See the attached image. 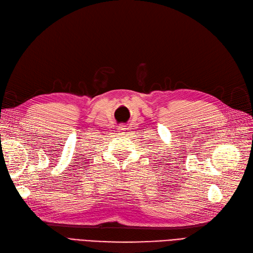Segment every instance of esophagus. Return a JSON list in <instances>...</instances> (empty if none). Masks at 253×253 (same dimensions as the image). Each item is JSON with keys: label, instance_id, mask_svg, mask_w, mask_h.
<instances>
[{"label": "esophagus", "instance_id": "obj_1", "mask_svg": "<svg viewBox=\"0 0 253 253\" xmlns=\"http://www.w3.org/2000/svg\"><path fill=\"white\" fill-rule=\"evenodd\" d=\"M119 129L121 130V131H126V130H127V126L126 125H121L120 127H119Z\"/></svg>", "mask_w": 253, "mask_h": 253}]
</instances>
